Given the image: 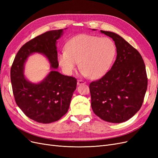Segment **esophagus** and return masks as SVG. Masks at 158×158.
<instances>
[{
  "label": "esophagus",
  "mask_w": 158,
  "mask_h": 158,
  "mask_svg": "<svg viewBox=\"0 0 158 158\" xmlns=\"http://www.w3.org/2000/svg\"><path fill=\"white\" fill-rule=\"evenodd\" d=\"M84 84H86V82H85V81L82 80H78V82H77V84H78V85Z\"/></svg>",
  "instance_id": "obj_1"
}]
</instances>
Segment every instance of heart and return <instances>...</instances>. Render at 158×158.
<instances>
[{
	"mask_svg": "<svg viewBox=\"0 0 158 158\" xmlns=\"http://www.w3.org/2000/svg\"><path fill=\"white\" fill-rule=\"evenodd\" d=\"M116 55V45L110 38L80 34L67 43L66 51L58 56V62L68 74L76 70L80 62L82 74L98 79L111 69Z\"/></svg>",
	"mask_w": 158,
	"mask_h": 158,
	"instance_id": "heart-1",
	"label": "heart"
}]
</instances>
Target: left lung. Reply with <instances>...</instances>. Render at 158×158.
<instances>
[{
    "label": "left lung",
    "instance_id": "obj_1",
    "mask_svg": "<svg viewBox=\"0 0 158 158\" xmlns=\"http://www.w3.org/2000/svg\"><path fill=\"white\" fill-rule=\"evenodd\" d=\"M114 41L117 59L102 78L89 84L91 106L102 120L127 121L139 111L148 86L144 62L140 52L117 33L101 30Z\"/></svg>",
    "mask_w": 158,
    "mask_h": 158
}]
</instances>
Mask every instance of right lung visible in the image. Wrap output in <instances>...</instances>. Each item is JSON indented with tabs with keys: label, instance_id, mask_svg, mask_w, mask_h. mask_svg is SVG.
Here are the masks:
<instances>
[{
	"label": "right lung",
	"instance_id": "obj_1",
	"mask_svg": "<svg viewBox=\"0 0 158 158\" xmlns=\"http://www.w3.org/2000/svg\"><path fill=\"white\" fill-rule=\"evenodd\" d=\"M63 30L48 31L23 45L14 58L10 69V79L14 99L27 117L41 123L59 120L67 113L77 80L52 70L39 84L27 80L23 75L24 63L33 52L47 56L51 68L59 66L56 41Z\"/></svg>",
	"mask_w": 158,
	"mask_h": 158
}]
</instances>
